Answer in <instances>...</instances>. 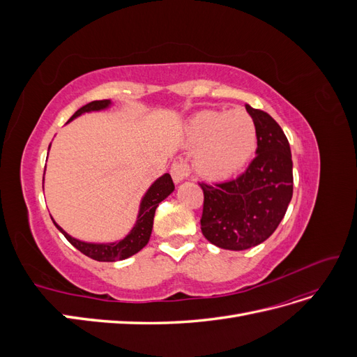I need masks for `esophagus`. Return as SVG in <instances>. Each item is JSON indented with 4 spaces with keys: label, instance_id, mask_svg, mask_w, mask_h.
I'll list each match as a JSON object with an SVG mask.
<instances>
[{
    "label": "esophagus",
    "instance_id": "34e87169",
    "mask_svg": "<svg viewBox=\"0 0 357 357\" xmlns=\"http://www.w3.org/2000/svg\"><path fill=\"white\" fill-rule=\"evenodd\" d=\"M189 176V165L185 160H174V164L171 165V177L174 183H181Z\"/></svg>",
    "mask_w": 357,
    "mask_h": 357
}]
</instances>
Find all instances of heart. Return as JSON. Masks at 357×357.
Returning a JSON list of instances; mask_svg holds the SVG:
<instances>
[{
  "instance_id": "obj_1",
  "label": "heart",
  "mask_w": 357,
  "mask_h": 357,
  "mask_svg": "<svg viewBox=\"0 0 357 357\" xmlns=\"http://www.w3.org/2000/svg\"><path fill=\"white\" fill-rule=\"evenodd\" d=\"M188 137L199 146L195 167L210 180H225L240 171L257 146L256 125L244 110H205L190 119Z\"/></svg>"
}]
</instances>
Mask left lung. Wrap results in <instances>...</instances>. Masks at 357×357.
I'll return each instance as SVG.
<instances>
[{"mask_svg":"<svg viewBox=\"0 0 357 357\" xmlns=\"http://www.w3.org/2000/svg\"><path fill=\"white\" fill-rule=\"evenodd\" d=\"M245 110L256 125V158L234 180L199 183L202 235L226 250H245L269 238L294 195V164L283 129L268 113L248 104Z\"/></svg>","mask_w":357,"mask_h":357,"instance_id":"left-lung-1","label":"left lung"}]
</instances>
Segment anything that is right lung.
Listing matches in <instances>:
<instances>
[{"label":"right lung","mask_w":357,"mask_h":357,"mask_svg":"<svg viewBox=\"0 0 357 357\" xmlns=\"http://www.w3.org/2000/svg\"><path fill=\"white\" fill-rule=\"evenodd\" d=\"M110 104H112L110 100L92 101L89 104L83 105L82 109L75 112L71 116L70 121H73V119H75L83 113L104 110ZM172 190H174V183H172L171 176L164 174L162 177H159L146 192V195L142 201V205H139V213H138L135 226L123 240L117 241V243H110V244L84 243V241L73 238V236L63 231L59 225H56L55 222L53 223H55L56 228L63 234V236H66V238L75 248H77V250H80L88 257L93 259V261H98V262L122 261V259H126L129 256L138 253L149 243L150 234H152V228H153V218H155V211L158 208V205H159V202L164 201L169 195V193H172Z\"/></svg>","instance_id":"obj_1"}]
</instances>
